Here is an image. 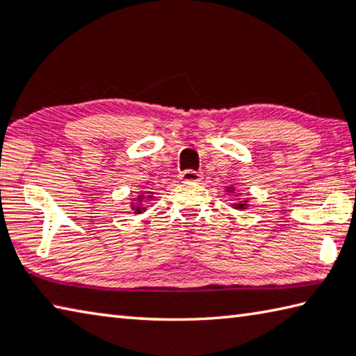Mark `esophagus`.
Returning a JSON list of instances; mask_svg holds the SVG:
<instances>
[{"mask_svg": "<svg viewBox=\"0 0 356 356\" xmlns=\"http://www.w3.org/2000/svg\"><path fill=\"white\" fill-rule=\"evenodd\" d=\"M182 180L184 182H201V172H196V171H184L182 172Z\"/></svg>", "mask_w": 356, "mask_h": 356, "instance_id": "obj_1", "label": "esophagus"}]
</instances>
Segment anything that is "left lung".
<instances>
[{"instance_id": "8db88e82", "label": "left lung", "mask_w": 356, "mask_h": 356, "mask_svg": "<svg viewBox=\"0 0 356 356\" xmlns=\"http://www.w3.org/2000/svg\"><path fill=\"white\" fill-rule=\"evenodd\" d=\"M234 190H236V188H234V186H226V191L227 193H234ZM248 202H250L248 200H242V201H238L236 204H232V207L234 209H238V210H245V209H248V206H250Z\"/></svg>"}]
</instances>
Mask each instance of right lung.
I'll return each mask as SVG.
<instances>
[{
	"label": "right lung",
	"instance_id": "right-lung-1",
	"mask_svg": "<svg viewBox=\"0 0 356 356\" xmlns=\"http://www.w3.org/2000/svg\"><path fill=\"white\" fill-rule=\"evenodd\" d=\"M146 193H147V195H144V193H140V195H138L136 197H134L135 202H131V210H134L135 213L144 212V210H146V207L143 206V201L152 200V197H154V193L152 191H146Z\"/></svg>",
	"mask_w": 356,
	"mask_h": 356
}]
</instances>
